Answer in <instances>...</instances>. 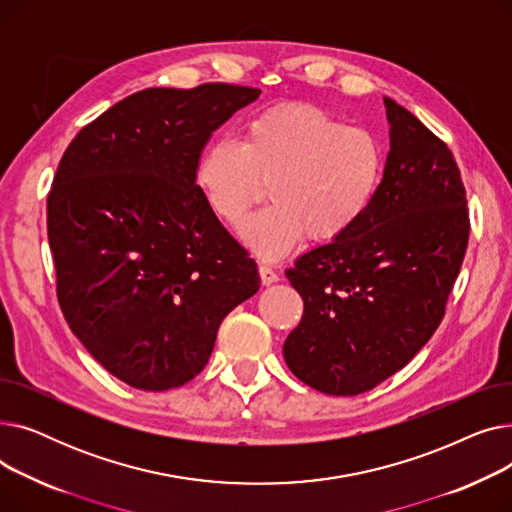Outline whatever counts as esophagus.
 Segmentation results:
<instances>
[{
	"label": "esophagus",
	"instance_id": "obj_1",
	"mask_svg": "<svg viewBox=\"0 0 512 512\" xmlns=\"http://www.w3.org/2000/svg\"><path fill=\"white\" fill-rule=\"evenodd\" d=\"M259 276H261V282H263L265 286L278 282V274H276L267 263H261V265H259Z\"/></svg>",
	"mask_w": 512,
	"mask_h": 512
}]
</instances>
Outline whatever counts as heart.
Masks as SVG:
<instances>
[{
    "label": "heart",
    "instance_id": "obj_1",
    "mask_svg": "<svg viewBox=\"0 0 512 512\" xmlns=\"http://www.w3.org/2000/svg\"><path fill=\"white\" fill-rule=\"evenodd\" d=\"M384 147L373 132L348 126L326 107L288 101L245 122L238 143H209L195 184L215 220L242 226L261 199L272 205L242 230L245 245L276 261L309 234L330 242L351 232L369 211L384 178Z\"/></svg>",
    "mask_w": 512,
    "mask_h": 512
}]
</instances>
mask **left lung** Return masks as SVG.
Masks as SVG:
<instances>
[{
    "label": "left lung",
    "instance_id": "left-lung-1",
    "mask_svg": "<svg viewBox=\"0 0 512 512\" xmlns=\"http://www.w3.org/2000/svg\"><path fill=\"white\" fill-rule=\"evenodd\" d=\"M390 153L365 218L286 270L305 303L284 342L290 371L334 396L373 390L434 336L469 242L448 145L392 99Z\"/></svg>",
    "mask_w": 512,
    "mask_h": 512
}]
</instances>
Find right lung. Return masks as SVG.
Returning <instances> with one entry per match:
<instances>
[{
	"label": "right lung",
	"instance_id": "obj_1",
	"mask_svg": "<svg viewBox=\"0 0 512 512\" xmlns=\"http://www.w3.org/2000/svg\"><path fill=\"white\" fill-rule=\"evenodd\" d=\"M259 89H145L64 151L47 238L70 330L118 380L161 392L209 361L222 319L259 290L257 263L209 213L197 161Z\"/></svg>",
	"mask_w": 512,
	"mask_h": 512
}]
</instances>
